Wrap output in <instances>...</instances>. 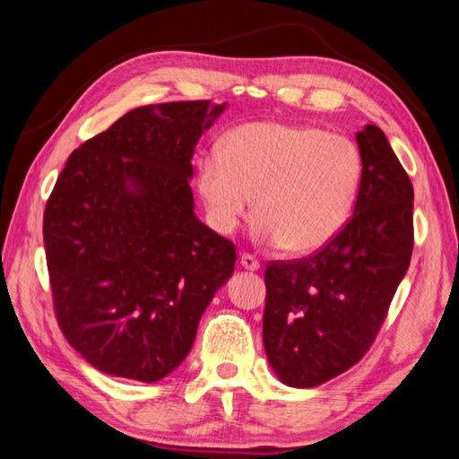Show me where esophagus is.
Instances as JSON below:
<instances>
[{"instance_id": "1", "label": "esophagus", "mask_w": 459, "mask_h": 459, "mask_svg": "<svg viewBox=\"0 0 459 459\" xmlns=\"http://www.w3.org/2000/svg\"><path fill=\"white\" fill-rule=\"evenodd\" d=\"M239 264H242L246 270H252V273L260 270V262L254 258L252 254H242V256H239Z\"/></svg>"}]
</instances>
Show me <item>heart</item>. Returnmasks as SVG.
<instances>
[{
  "mask_svg": "<svg viewBox=\"0 0 459 459\" xmlns=\"http://www.w3.org/2000/svg\"><path fill=\"white\" fill-rule=\"evenodd\" d=\"M364 159L345 136L315 126L256 122L199 162L197 189L213 228L230 234L252 207L254 236L289 254L319 252L358 205Z\"/></svg>",
  "mask_w": 459,
  "mask_h": 459,
  "instance_id": "b5f03b06",
  "label": "heart"
}]
</instances>
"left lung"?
<instances>
[{
  "instance_id": "1",
  "label": "left lung",
  "mask_w": 459,
  "mask_h": 459,
  "mask_svg": "<svg viewBox=\"0 0 459 459\" xmlns=\"http://www.w3.org/2000/svg\"><path fill=\"white\" fill-rule=\"evenodd\" d=\"M364 185L348 225L303 260L270 262L262 337L287 386L313 388L362 359L412 254V185L385 132L356 134Z\"/></svg>"
}]
</instances>
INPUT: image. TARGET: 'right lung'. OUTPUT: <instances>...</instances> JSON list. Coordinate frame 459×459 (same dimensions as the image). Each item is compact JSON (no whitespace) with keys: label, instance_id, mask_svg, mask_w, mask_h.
I'll return each instance as SVG.
<instances>
[{"label":"right lung","instance_id":"obj_1","mask_svg":"<svg viewBox=\"0 0 459 459\" xmlns=\"http://www.w3.org/2000/svg\"><path fill=\"white\" fill-rule=\"evenodd\" d=\"M225 103L127 111L66 160L44 209L58 325L100 372L156 382L193 348L236 246L195 215L191 159Z\"/></svg>","mask_w":459,"mask_h":459}]
</instances>
